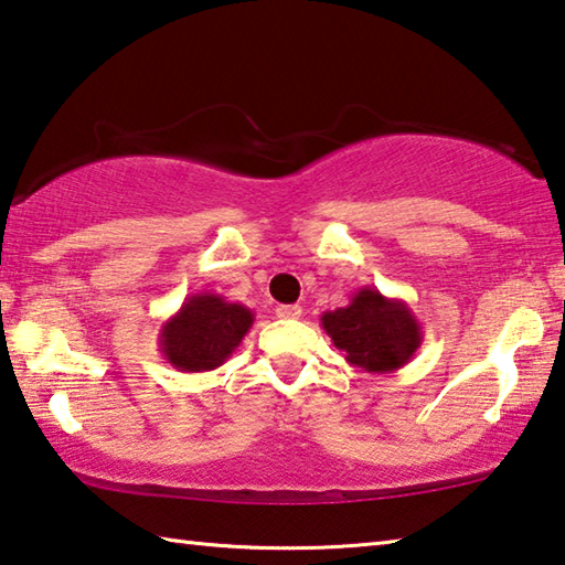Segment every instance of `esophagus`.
<instances>
[{
    "instance_id": "34e87169",
    "label": "esophagus",
    "mask_w": 565,
    "mask_h": 565,
    "mask_svg": "<svg viewBox=\"0 0 565 565\" xmlns=\"http://www.w3.org/2000/svg\"><path fill=\"white\" fill-rule=\"evenodd\" d=\"M275 315H277V318H280V320H300L302 308H300V305H277Z\"/></svg>"
}]
</instances>
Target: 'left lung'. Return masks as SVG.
<instances>
[{
	"label": "left lung",
	"mask_w": 565,
	"mask_h": 565,
	"mask_svg": "<svg viewBox=\"0 0 565 565\" xmlns=\"http://www.w3.org/2000/svg\"><path fill=\"white\" fill-rule=\"evenodd\" d=\"M322 330L352 367L390 374L402 370L422 348V324L409 305L384 298L380 290L360 288L350 305L322 312Z\"/></svg>",
	"instance_id": "8db88e82"
}]
</instances>
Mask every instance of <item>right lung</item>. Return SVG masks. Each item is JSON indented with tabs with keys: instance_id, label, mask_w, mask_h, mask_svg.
Instances as JSON below:
<instances>
[{
	"instance_id": "right-lung-1",
	"label": "right lung",
	"mask_w": 565,
	"mask_h": 565,
	"mask_svg": "<svg viewBox=\"0 0 565 565\" xmlns=\"http://www.w3.org/2000/svg\"><path fill=\"white\" fill-rule=\"evenodd\" d=\"M255 315L223 295L195 292L161 324L158 348L178 372H211L241 348Z\"/></svg>"
}]
</instances>
